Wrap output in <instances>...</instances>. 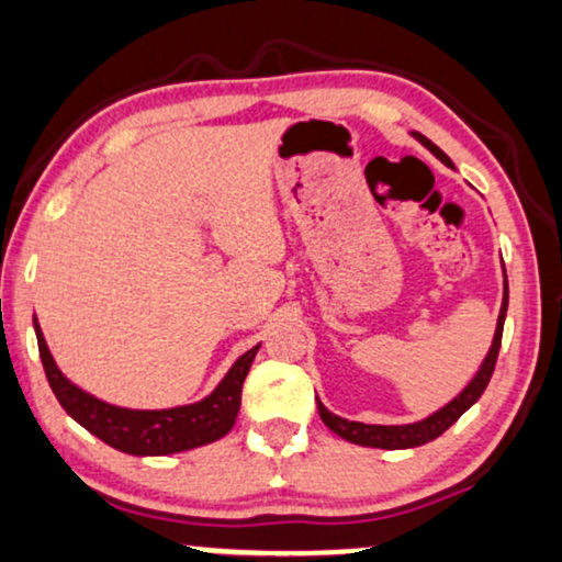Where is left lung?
Instances as JSON below:
<instances>
[{"instance_id": "left-lung-1", "label": "left lung", "mask_w": 562, "mask_h": 562, "mask_svg": "<svg viewBox=\"0 0 562 562\" xmlns=\"http://www.w3.org/2000/svg\"><path fill=\"white\" fill-rule=\"evenodd\" d=\"M413 138H418L424 147L431 151L436 159H441L447 167H454V162L443 155V151L436 147L431 138H426L418 131H411ZM506 310H508V279H506V268H504V302H501V312H498V323H495V335H493V344L487 348L483 363L475 371V376L470 379L468 387L454 400H449L447 405L439 407V411L428 415V418L418 420V424H405V426H371V424H359V420H346L340 415H335L327 411V407L319 403L317 397V411L323 424L330 428L333 434H338L340 439L359 443V447H374V449H413L420 447V443H428L447 431L449 426H454L459 420V415L468 413L472 405L477 403L480 395H483L487 382H491L493 369H495V359H498L501 351V338H504V323H506Z\"/></svg>"}]
</instances>
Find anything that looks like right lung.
<instances>
[{"instance_id": "obj_1", "label": "right lung", "mask_w": 562, "mask_h": 562, "mask_svg": "<svg viewBox=\"0 0 562 562\" xmlns=\"http://www.w3.org/2000/svg\"><path fill=\"white\" fill-rule=\"evenodd\" d=\"M33 327L48 384L64 411L92 436L105 441L108 447L134 457L178 454V451L206 447V443L227 436L237 420L239 400H243V382L260 348L258 344L239 356L227 374L222 376V382L206 397H201L199 403L162 407V411H136V407L105 403V400L90 395L79 384L69 382L48 351L38 317H33Z\"/></svg>"}]
</instances>
